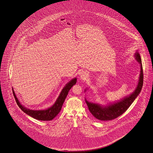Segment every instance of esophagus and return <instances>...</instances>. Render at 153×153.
<instances>
[{"label": "esophagus", "instance_id": "34e87169", "mask_svg": "<svg viewBox=\"0 0 153 153\" xmlns=\"http://www.w3.org/2000/svg\"><path fill=\"white\" fill-rule=\"evenodd\" d=\"M88 75L87 73H86V72H83L80 76V79L82 81L85 80L86 78L88 77Z\"/></svg>", "mask_w": 153, "mask_h": 153}]
</instances>
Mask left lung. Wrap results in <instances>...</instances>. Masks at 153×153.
I'll return each mask as SVG.
<instances>
[{
    "mask_svg": "<svg viewBox=\"0 0 153 153\" xmlns=\"http://www.w3.org/2000/svg\"><path fill=\"white\" fill-rule=\"evenodd\" d=\"M134 57L140 66V72L138 80V85L133 92L120 100L113 103H109L107 105H101L87 101L85 98L86 104L91 114L96 118L101 120H111L117 118L126 112L128 108L138 97L142 90L143 85V72L142 60L139 53L137 51ZM85 90V92L86 91Z\"/></svg>",
    "mask_w": 153,
    "mask_h": 153,
    "instance_id": "1",
    "label": "left lung"
}]
</instances>
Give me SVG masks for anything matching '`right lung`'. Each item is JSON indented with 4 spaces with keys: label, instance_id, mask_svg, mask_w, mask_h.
Listing matches in <instances>:
<instances>
[{
    "label": "right lung",
    "instance_id": "1",
    "mask_svg": "<svg viewBox=\"0 0 153 153\" xmlns=\"http://www.w3.org/2000/svg\"><path fill=\"white\" fill-rule=\"evenodd\" d=\"M77 82V78H74L72 79L71 81L66 84L63 89L61 91L60 95L57 98L55 103L51 107L47 108L46 109L43 110H33L26 108L23 105L20 103L18 98L15 95V92L13 91V94L14 95L15 101L19 108L22 110L23 112L25 113L26 114L31 116L35 119L40 120H51L56 117L60 112L63 102L67 97L68 93L71 87L75 85Z\"/></svg>",
    "mask_w": 153,
    "mask_h": 153
}]
</instances>
